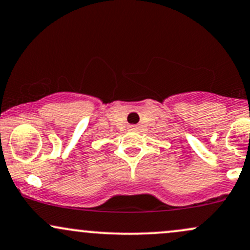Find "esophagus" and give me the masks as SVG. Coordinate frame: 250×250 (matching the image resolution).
Returning a JSON list of instances; mask_svg holds the SVG:
<instances>
[{"instance_id":"esophagus-1","label":"esophagus","mask_w":250,"mask_h":250,"mask_svg":"<svg viewBox=\"0 0 250 250\" xmlns=\"http://www.w3.org/2000/svg\"><path fill=\"white\" fill-rule=\"evenodd\" d=\"M130 129H131V130H133V129H135L134 125H130Z\"/></svg>"}]
</instances>
